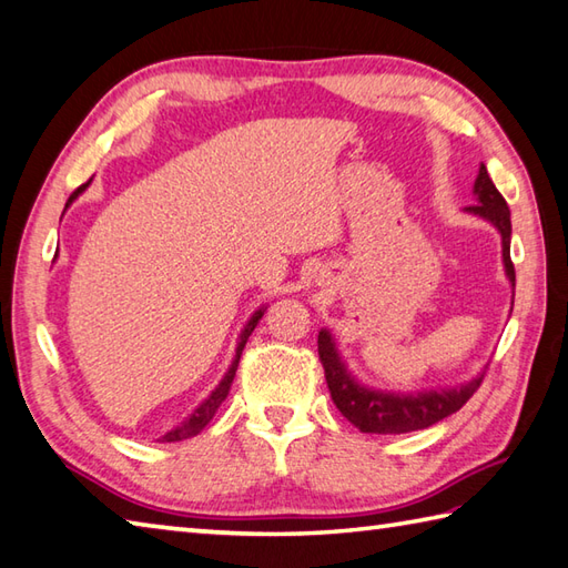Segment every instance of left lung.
Instances as JSON below:
<instances>
[{
    "label": "left lung",
    "instance_id": "8db88e82",
    "mask_svg": "<svg viewBox=\"0 0 568 568\" xmlns=\"http://www.w3.org/2000/svg\"><path fill=\"white\" fill-rule=\"evenodd\" d=\"M473 195H476L478 203L468 205L466 211L488 220L490 225L497 227V233L503 237L505 274L515 286V267L510 260V207H507L500 191L495 189L485 164H480L478 179L473 183ZM318 355L323 363V373H326L333 404L341 409L345 419L365 434H407L426 429V426L442 422L446 416L458 412L483 382L480 373L478 377L463 382V385L456 387L407 392V395H404V392H382L375 387H365L351 375V369L345 367L328 328L318 331Z\"/></svg>",
    "mask_w": 568,
    "mask_h": 568
}]
</instances>
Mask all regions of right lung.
Here are the masks:
<instances>
[{
  "label": "right lung",
  "mask_w": 568,
  "mask_h": 568,
  "mask_svg": "<svg viewBox=\"0 0 568 568\" xmlns=\"http://www.w3.org/2000/svg\"><path fill=\"white\" fill-rule=\"evenodd\" d=\"M92 183V179L88 181V183H83V186H80L78 191H73V195L71 199H68V203H65V207L71 205L80 193H83L88 186ZM264 311H267V306H260L257 311H254V314L250 316V321L245 323V328L240 331V338H237V348H235V357H233V365L227 367V373H225V377L217 382V387L211 392V395H207L199 407L193 409V414L191 416H186V419H183L179 426H173L171 432H166L164 436L159 438V442H164V444H171V442H183V438H191V436H195V434H201L205 426H207V422L213 419L215 416V412H217V407L220 404H223V399L227 397V392H230V385H233V379H235V373H237V363H240V355H242V348H245V343H247V338L252 335V331H254V326H257L260 323V318L264 316Z\"/></svg>",
  "instance_id": "add662e5"
}]
</instances>
